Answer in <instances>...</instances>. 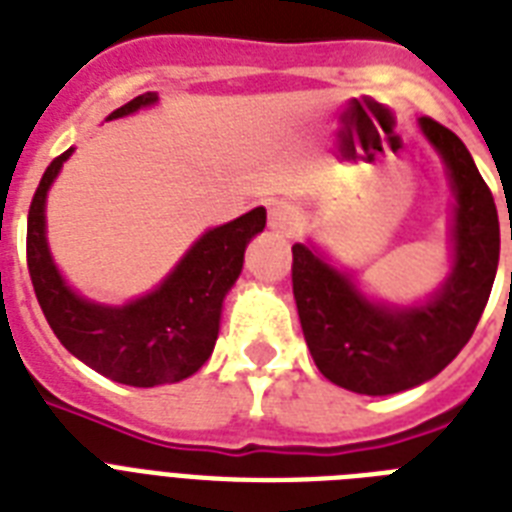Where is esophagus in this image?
I'll list each match as a JSON object with an SVG mask.
<instances>
[{"label":"esophagus","mask_w":512,"mask_h":512,"mask_svg":"<svg viewBox=\"0 0 512 512\" xmlns=\"http://www.w3.org/2000/svg\"><path fill=\"white\" fill-rule=\"evenodd\" d=\"M268 225H271V231L281 233V236H292L300 225V212L289 201H273L268 207Z\"/></svg>","instance_id":"esophagus-1"}]
</instances>
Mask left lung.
Instances as JSON below:
<instances>
[{
    "mask_svg": "<svg viewBox=\"0 0 512 512\" xmlns=\"http://www.w3.org/2000/svg\"><path fill=\"white\" fill-rule=\"evenodd\" d=\"M425 138L444 156L454 193V268L430 303L385 308L358 295L345 273L305 244L292 247V289L319 372L366 396L401 393L436 377L473 337L500 263L494 196L452 130L422 116Z\"/></svg>",
    "mask_w": 512,
    "mask_h": 512,
    "instance_id": "left-lung-1",
    "label": "left lung"
}]
</instances>
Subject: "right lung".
I'll use <instances>...</instances> for the list:
<instances>
[{
	"instance_id": "add662e5",
	"label": "right lung",
	"mask_w": 512,
	"mask_h": 512,
	"mask_svg": "<svg viewBox=\"0 0 512 512\" xmlns=\"http://www.w3.org/2000/svg\"><path fill=\"white\" fill-rule=\"evenodd\" d=\"M154 100V92H146L108 119ZM71 151L52 159L28 207L26 263L44 319L68 353L108 380L154 388L191 377L212 356L223 297L239 279L249 239L265 228V209L257 207L204 233L151 295L122 308L87 303L63 284L44 239L47 188Z\"/></svg>"
}]
</instances>
